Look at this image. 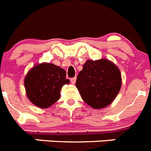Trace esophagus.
<instances>
[{
    "label": "esophagus",
    "mask_w": 151,
    "mask_h": 151,
    "mask_svg": "<svg viewBox=\"0 0 151 151\" xmlns=\"http://www.w3.org/2000/svg\"><path fill=\"white\" fill-rule=\"evenodd\" d=\"M76 80H77V78H76V77H73V78H71V83H72L73 84H74V83H75V82H76Z\"/></svg>",
    "instance_id": "esophagus-1"
}]
</instances>
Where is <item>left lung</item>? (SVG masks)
Returning <instances> with one entry per match:
<instances>
[{
	"instance_id": "8db88e82",
	"label": "left lung",
	"mask_w": 151,
	"mask_h": 151,
	"mask_svg": "<svg viewBox=\"0 0 151 151\" xmlns=\"http://www.w3.org/2000/svg\"><path fill=\"white\" fill-rule=\"evenodd\" d=\"M76 86L84 102L102 109L115 100L122 86L119 68L106 59L87 60L77 77Z\"/></svg>"
}]
</instances>
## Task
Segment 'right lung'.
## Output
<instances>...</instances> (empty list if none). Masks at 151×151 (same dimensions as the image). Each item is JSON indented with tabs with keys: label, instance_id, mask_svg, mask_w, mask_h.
Segmentation results:
<instances>
[{
	"label": "right lung",
	"instance_id": "obj_1",
	"mask_svg": "<svg viewBox=\"0 0 151 151\" xmlns=\"http://www.w3.org/2000/svg\"><path fill=\"white\" fill-rule=\"evenodd\" d=\"M69 81L63 68L52 63H41L25 77L27 96L38 107L47 108L60 99L62 87Z\"/></svg>",
	"mask_w": 151,
	"mask_h": 151
}]
</instances>
